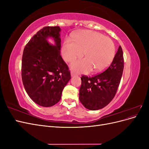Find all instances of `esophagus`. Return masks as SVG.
I'll list each match as a JSON object with an SVG mask.
<instances>
[{
    "label": "esophagus",
    "mask_w": 149,
    "mask_h": 149,
    "mask_svg": "<svg viewBox=\"0 0 149 149\" xmlns=\"http://www.w3.org/2000/svg\"><path fill=\"white\" fill-rule=\"evenodd\" d=\"M75 75H76V74L74 73V72H73V71L71 72V76H75Z\"/></svg>",
    "instance_id": "1"
}]
</instances>
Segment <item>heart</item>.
<instances>
[{
  "instance_id": "b5f03b06",
  "label": "heart",
  "mask_w": 149,
  "mask_h": 149,
  "mask_svg": "<svg viewBox=\"0 0 149 149\" xmlns=\"http://www.w3.org/2000/svg\"><path fill=\"white\" fill-rule=\"evenodd\" d=\"M66 38L61 48V55L67 62L76 58H85L74 62L71 68L78 72L86 73L93 69L101 72L109 66L114 60L116 48L113 42L97 31L84 30Z\"/></svg>"
}]
</instances>
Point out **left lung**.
<instances>
[{"label":"left lung","instance_id":"obj_1","mask_svg":"<svg viewBox=\"0 0 149 149\" xmlns=\"http://www.w3.org/2000/svg\"><path fill=\"white\" fill-rule=\"evenodd\" d=\"M124 70L123 49L119 47L108 68L93 77L81 76L79 101L89 110L96 111L106 106L115 96Z\"/></svg>","mask_w":149,"mask_h":149}]
</instances>
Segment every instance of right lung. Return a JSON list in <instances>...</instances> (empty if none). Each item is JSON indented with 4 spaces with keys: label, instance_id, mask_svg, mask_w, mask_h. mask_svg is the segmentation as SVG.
<instances>
[{
    "label": "right lung",
    "instance_id": "obj_1",
    "mask_svg": "<svg viewBox=\"0 0 149 149\" xmlns=\"http://www.w3.org/2000/svg\"><path fill=\"white\" fill-rule=\"evenodd\" d=\"M61 29L45 26L26 45L22 61V78L26 92L33 102L51 107L59 102L71 79L68 67L60 55ZM52 38L54 46L47 39Z\"/></svg>",
    "mask_w": 149,
    "mask_h": 149
}]
</instances>
